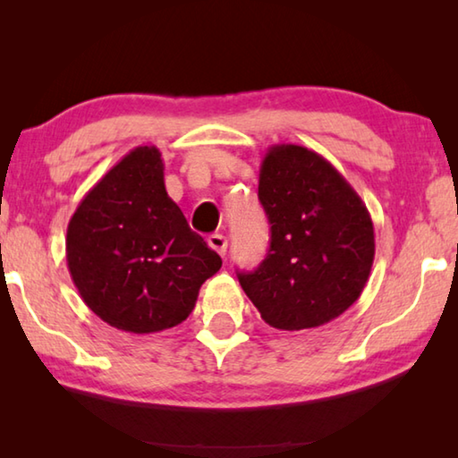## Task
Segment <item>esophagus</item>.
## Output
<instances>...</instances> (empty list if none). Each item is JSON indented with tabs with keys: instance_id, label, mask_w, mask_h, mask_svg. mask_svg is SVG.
I'll list each match as a JSON object with an SVG mask.
<instances>
[{
	"instance_id": "34e87169",
	"label": "esophagus",
	"mask_w": 458,
	"mask_h": 458,
	"mask_svg": "<svg viewBox=\"0 0 458 458\" xmlns=\"http://www.w3.org/2000/svg\"><path fill=\"white\" fill-rule=\"evenodd\" d=\"M208 244H210V248H214V250L218 252L220 257H224V254H226V248H228L226 236H222V234H210V236H208Z\"/></svg>"
}]
</instances>
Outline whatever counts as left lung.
Returning <instances> with one entry per match:
<instances>
[{
    "label": "left lung",
    "mask_w": 458,
    "mask_h": 458,
    "mask_svg": "<svg viewBox=\"0 0 458 458\" xmlns=\"http://www.w3.org/2000/svg\"><path fill=\"white\" fill-rule=\"evenodd\" d=\"M259 199L270 248L254 273H240L246 297L281 331L321 327L345 313L374 265V222L366 204L323 155L307 147H268Z\"/></svg>",
    "instance_id": "obj_1"
}]
</instances>
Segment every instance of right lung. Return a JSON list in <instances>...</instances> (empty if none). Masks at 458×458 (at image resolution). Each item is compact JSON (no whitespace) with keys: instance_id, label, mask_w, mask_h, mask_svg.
Here are the masks:
<instances>
[{"instance_id":"right-lung-1","label":"right lung","mask_w":458,"mask_h":458,"mask_svg":"<svg viewBox=\"0 0 458 458\" xmlns=\"http://www.w3.org/2000/svg\"><path fill=\"white\" fill-rule=\"evenodd\" d=\"M164 159L139 145L89 190L66 230L72 283L114 329L157 333L188 319L222 259L167 196Z\"/></svg>"}]
</instances>
